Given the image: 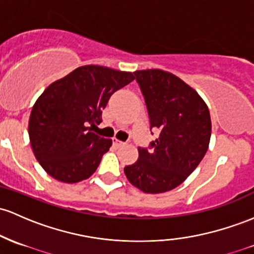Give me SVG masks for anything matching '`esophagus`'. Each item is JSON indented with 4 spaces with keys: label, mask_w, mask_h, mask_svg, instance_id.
Wrapping results in <instances>:
<instances>
[{
    "label": "esophagus",
    "mask_w": 254,
    "mask_h": 254,
    "mask_svg": "<svg viewBox=\"0 0 254 254\" xmlns=\"http://www.w3.org/2000/svg\"><path fill=\"white\" fill-rule=\"evenodd\" d=\"M113 144H114V146H116V147H122V146H124L125 142L117 140V138H113Z\"/></svg>",
    "instance_id": "esophagus-1"
}]
</instances>
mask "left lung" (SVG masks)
<instances>
[{"instance_id":"left-lung-1","label":"left lung","mask_w":254,"mask_h":254,"mask_svg":"<svg viewBox=\"0 0 254 254\" xmlns=\"http://www.w3.org/2000/svg\"><path fill=\"white\" fill-rule=\"evenodd\" d=\"M148 111L150 130L159 131L149 149L124 168L129 182L149 194L176 188L196 169L211 137L210 111L182 79L161 69L133 72Z\"/></svg>"}]
</instances>
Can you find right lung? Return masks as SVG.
Segmentation results:
<instances>
[{
	"label": "right lung",
	"instance_id": "obj_1",
	"mask_svg": "<svg viewBox=\"0 0 254 254\" xmlns=\"http://www.w3.org/2000/svg\"><path fill=\"white\" fill-rule=\"evenodd\" d=\"M135 79L131 72L97 65L78 67L52 83L33 105L29 136L36 159L46 172L65 183L86 180L112 146L91 127L113 93Z\"/></svg>",
	"mask_w": 254,
	"mask_h": 254
}]
</instances>
